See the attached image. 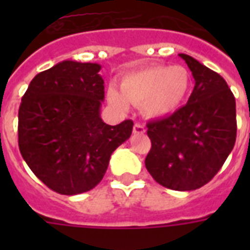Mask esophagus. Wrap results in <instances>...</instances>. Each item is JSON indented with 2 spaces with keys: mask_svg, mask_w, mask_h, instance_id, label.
Wrapping results in <instances>:
<instances>
[{
  "mask_svg": "<svg viewBox=\"0 0 250 250\" xmlns=\"http://www.w3.org/2000/svg\"><path fill=\"white\" fill-rule=\"evenodd\" d=\"M133 132L135 133H144L145 132V127L141 123H135L133 125Z\"/></svg>",
  "mask_w": 250,
  "mask_h": 250,
  "instance_id": "obj_1",
  "label": "esophagus"
}]
</instances>
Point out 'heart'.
<instances>
[{
  "label": "heart",
  "instance_id": "b5f03b06",
  "mask_svg": "<svg viewBox=\"0 0 250 250\" xmlns=\"http://www.w3.org/2000/svg\"><path fill=\"white\" fill-rule=\"evenodd\" d=\"M190 85L189 74L180 66H150L125 75L121 80V92L114 86L107 98L114 106L128 109V102L143 105L148 117L161 118L178 109Z\"/></svg>",
  "mask_w": 250,
  "mask_h": 250
}]
</instances>
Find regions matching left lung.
Wrapping results in <instances>:
<instances>
[{
    "instance_id": "1",
    "label": "left lung",
    "mask_w": 250,
    "mask_h": 250,
    "mask_svg": "<svg viewBox=\"0 0 250 250\" xmlns=\"http://www.w3.org/2000/svg\"><path fill=\"white\" fill-rule=\"evenodd\" d=\"M194 78L188 102L148 122L152 148L145 167L161 186L193 190L221 170L236 141V102L226 80L198 61L179 54Z\"/></svg>"
}]
</instances>
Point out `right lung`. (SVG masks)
Segmentation results:
<instances>
[{
    "instance_id": "add662e5",
    "label": "right lung",
    "mask_w": 250,
    "mask_h": 250,
    "mask_svg": "<svg viewBox=\"0 0 250 250\" xmlns=\"http://www.w3.org/2000/svg\"><path fill=\"white\" fill-rule=\"evenodd\" d=\"M98 63L63 61L37 74L21 97L18 144L25 164L60 194H79L101 182L113 152L129 139L133 122L106 125Z\"/></svg>"
}]
</instances>
